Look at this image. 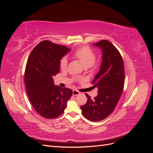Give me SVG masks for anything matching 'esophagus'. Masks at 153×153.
Instances as JSON below:
<instances>
[{
  "mask_svg": "<svg viewBox=\"0 0 153 153\" xmlns=\"http://www.w3.org/2000/svg\"><path fill=\"white\" fill-rule=\"evenodd\" d=\"M80 92L79 91H78L76 90H73V96H77V95H79Z\"/></svg>",
  "mask_w": 153,
  "mask_h": 153,
  "instance_id": "1",
  "label": "esophagus"
}]
</instances>
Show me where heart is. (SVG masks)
Here are the masks:
<instances>
[{
	"label": "heart",
	"instance_id": "obj_1",
	"mask_svg": "<svg viewBox=\"0 0 153 153\" xmlns=\"http://www.w3.org/2000/svg\"><path fill=\"white\" fill-rule=\"evenodd\" d=\"M74 56L82 62L85 68H89L94 64L96 60V55L92 50L87 47H83L77 49ZM68 64V59L66 57H62L60 61V68L62 69H66Z\"/></svg>",
	"mask_w": 153,
	"mask_h": 153
}]
</instances>
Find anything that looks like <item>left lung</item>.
<instances>
[{
    "instance_id": "8db88e82",
    "label": "left lung",
    "mask_w": 153,
    "mask_h": 153,
    "mask_svg": "<svg viewBox=\"0 0 153 153\" xmlns=\"http://www.w3.org/2000/svg\"><path fill=\"white\" fill-rule=\"evenodd\" d=\"M92 45L102 52L100 71L92 81L98 93L94 100L86 94L87 101L80 108L84 117L95 122L107 117L116 106L123 90L124 68L121 54L108 41L102 40Z\"/></svg>"
}]
</instances>
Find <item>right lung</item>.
Returning <instances> with one entry per match:
<instances>
[{
	"label": "right lung",
	"mask_w": 153,
	"mask_h": 153,
	"mask_svg": "<svg viewBox=\"0 0 153 153\" xmlns=\"http://www.w3.org/2000/svg\"><path fill=\"white\" fill-rule=\"evenodd\" d=\"M71 49L43 41L32 51L27 62L25 83L32 105L41 116L53 119L66 108L73 91L54 84L53 76L59 73L60 61Z\"/></svg>",
	"instance_id": "1"
}]
</instances>
